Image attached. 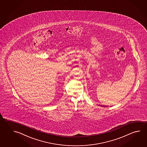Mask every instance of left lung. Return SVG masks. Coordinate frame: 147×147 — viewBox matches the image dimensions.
Instances as JSON below:
<instances>
[{"mask_svg":"<svg viewBox=\"0 0 147 147\" xmlns=\"http://www.w3.org/2000/svg\"><path fill=\"white\" fill-rule=\"evenodd\" d=\"M103 107H105V106H103Z\"/></svg>","mask_w":147,"mask_h":147,"instance_id":"left-lung-1","label":"left lung"}]
</instances>
